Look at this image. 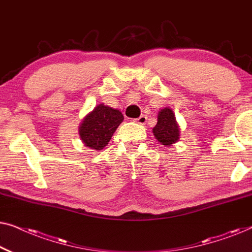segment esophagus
Wrapping results in <instances>:
<instances>
[{"instance_id":"34e87169","label":"esophagus","mask_w":252,"mask_h":252,"mask_svg":"<svg viewBox=\"0 0 252 252\" xmlns=\"http://www.w3.org/2000/svg\"><path fill=\"white\" fill-rule=\"evenodd\" d=\"M134 122H136L137 124H141V125H144V124L147 123V116H146V115H142V116H140L139 118L134 119Z\"/></svg>"}]
</instances>
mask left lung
<instances>
[{"instance_id": "8db88e82", "label": "left lung", "mask_w": 252, "mask_h": 252, "mask_svg": "<svg viewBox=\"0 0 252 252\" xmlns=\"http://www.w3.org/2000/svg\"><path fill=\"white\" fill-rule=\"evenodd\" d=\"M154 135L163 146H170L177 142L180 137V130L175 116L170 108L160 110L158 113V119L156 126L153 129Z\"/></svg>"}]
</instances>
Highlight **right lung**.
<instances>
[{
  "mask_svg": "<svg viewBox=\"0 0 252 252\" xmlns=\"http://www.w3.org/2000/svg\"><path fill=\"white\" fill-rule=\"evenodd\" d=\"M123 120L124 116L119 110L99 104L86 116L79 128V134L86 146L91 149L101 150L108 144Z\"/></svg>",
  "mask_w": 252,
  "mask_h": 252,
  "instance_id": "1",
  "label": "right lung"
}]
</instances>
